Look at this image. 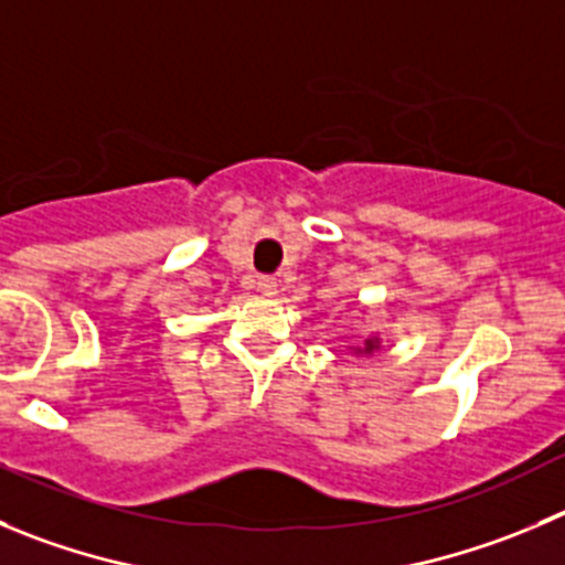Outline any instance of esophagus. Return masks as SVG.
<instances>
[{"mask_svg": "<svg viewBox=\"0 0 565 565\" xmlns=\"http://www.w3.org/2000/svg\"><path fill=\"white\" fill-rule=\"evenodd\" d=\"M257 288H260L263 297H274V294H277V279H274L271 274H260V277H257Z\"/></svg>", "mask_w": 565, "mask_h": 565, "instance_id": "esophagus-1", "label": "esophagus"}]
</instances>
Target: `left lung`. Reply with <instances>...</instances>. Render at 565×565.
Segmentation results:
<instances>
[{
  "instance_id": "1",
  "label": "left lung",
  "mask_w": 565,
  "mask_h": 565,
  "mask_svg": "<svg viewBox=\"0 0 565 565\" xmlns=\"http://www.w3.org/2000/svg\"><path fill=\"white\" fill-rule=\"evenodd\" d=\"M372 349H374V341H369V347H366V352H372Z\"/></svg>"
}]
</instances>
